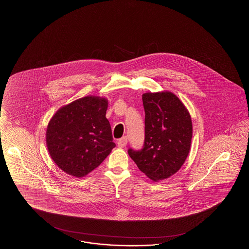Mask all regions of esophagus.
<instances>
[{"mask_svg": "<svg viewBox=\"0 0 249 249\" xmlns=\"http://www.w3.org/2000/svg\"><path fill=\"white\" fill-rule=\"evenodd\" d=\"M127 144H128V138H127L126 136L122 137L121 139H120V140L118 141V146H119L120 148H124Z\"/></svg>", "mask_w": 249, "mask_h": 249, "instance_id": "1", "label": "esophagus"}]
</instances>
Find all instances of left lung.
<instances>
[{"label": "left lung", "instance_id": "8db88e82", "mask_svg": "<svg viewBox=\"0 0 249 249\" xmlns=\"http://www.w3.org/2000/svg\"><path fill=\"white\" fill-rule=\"evenodd\" d=\"M145 141L142 151L128 150L138 168L153 181L176 174L191 149L193 123L188 109L170 91L142 95Z\"/></svg>", "mask_w": 249, "mask_h": 249}]
</instances>
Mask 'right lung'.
<instances>
[{
  "label": "right lung",
  "mask_w": 249,
  "mask_h": 249,
  "mask_svg": "<svg viewBox=\"0 0 249 249\" xmlns=\"http://www.w3.org/2000/svg\"><path fill=\"white\" fill-rule=\"evenodd\" d=\"M106 98L87 96L63 106L46 129V146L54 163L81 178L96 169L116 146L106 118Z\"/></svg>",
  "instance_id": "add662e5"
}]
</instances>
